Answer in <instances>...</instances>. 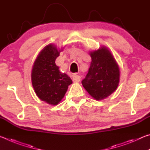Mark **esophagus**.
Wrapping results in <instances>:
<instances>
[{"label":"esophagus","mask_w":150,"mask_h":150,"mask_svg":"<svg viewBox=\"0 0 150 150\" xmlns=\"http://www.w3.org/2000/svg\"><path fill=\"white\" fill-rule=\"evenodd\" d=\"M81 80V77L79 75H78L77 74H74L73 75V82L75 83H77L79 81H80Z\"/></svg>","instance_id":"esophagus-1"}]
</instances>
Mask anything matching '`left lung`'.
Wrapping results in <instances>:
<instances>
[{
  "mask_svg": "<svg viewBox=\"0 0 150 150\" xmlns=\"http://www.w3.org/2000/svg\"><path fill=\"white\" fill-rule=\"evenodd\" d=\"M92 59L88 73L81 83L88 94L96 100H102L110 95L118 87L120 69L106 47L91 52Z\"/></svg>",
  "mask_w": 150,
  "mask_h": 150,
  "instance_id": "8db88e82",
  "label": "left lung"
}]
</instances>
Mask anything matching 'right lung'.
I'll return each mask as SVG.
<instances>
[{
	"label": "right lung",
	"instance_id": "1",
	"mask_svg": "<svg viewBox=\"0 0 150 150\" xmlns=\"http://www.w3.org/2000/svg\"><path fill=\"white\" fill-rule=\"evenodd\" d=\"M59 53L53 44L46 45L38 55L32 70V83L36 95L52 105L62 100L72 83L69 76L61 73L55 65Z\"/></svg>",
	"mask_w": 150,
	"mask_h": 150
}]
</instances>
